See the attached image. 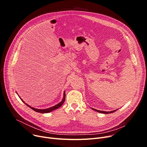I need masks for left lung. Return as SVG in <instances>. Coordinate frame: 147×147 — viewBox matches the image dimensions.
Instances as JSON below:
<instances>
[{"instance_id":"8db88e82","label":"left lung","mask_w":147,"mask_h":147,"mask_svg":"<svg viewBox=\"0 0 147 147\" xmlns=\"http://www.w3.org/2000/svg\"><path fill=\"white\" fill-rule=\"evenodd\" d=\"M94 110L98 112V113H104V114H110V113H114L115 112V111H117V110H114V111H110V112H107V111H100V110H96V109H93Z\"/></svg>"}]
</instances>
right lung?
<instances>
[{
    "instance_id": "add662e5",
    "label": "right lung",
    "mask_w": 147,
    "mask_h": 147,
    "mask_svg": "<svg viewBox=\"0 0 147 147\" xmlns=\"http://www.w3.org/2000/svg\"><path fill=\"white\" fill-rule=\"evenodd\" d=\"M65 92H64V98H63V101H62L61 102H59V104H58L57 105H55V106H53L52 107L49 108V109H44V110L34 109V108H33V107H31V106L28 105V104H26L24 101H22L21 98H20V99L22 100V102H24V103H25V104H26L28 107H30V109H32V110H34V111H35L36 112H37V113H48L51 112V111H52L53 110H56V109H58V108H59L63 104V103H64V101H65Z\"/></svg>"
}]
</instances>
